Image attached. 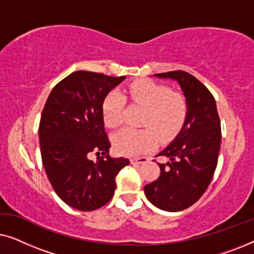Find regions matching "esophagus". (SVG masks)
I'll list each match as a JSON object with an SVG mask.
<instances>
[{
    "mask_svg": "<svg viewBox=\"0 0 254 254\" xmlns=\"http://www.w3.org/2000/svg\"><path fill=\"white\" fill-rule=\"evenodd\" d=\"M149 161L147 157H144V156H142V157H135V158H131L130 159V163L131 164H145Z\"/></svg>",
    "mask_w": 254,
    "mask_h": 254,
    "instance_id": "1",
    "label": "esophagus"
}]
</instances>
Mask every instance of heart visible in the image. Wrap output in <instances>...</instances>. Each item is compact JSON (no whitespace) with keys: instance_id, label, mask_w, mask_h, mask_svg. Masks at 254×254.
<instances>
[{"instance_id":"b5f03b06","label":"heart","mask_w":254,"mask_h":254,"mask_svg":"<svg viewBox=\"0 0 254 254\" xmlns=\"http://www.w3.org/2000/svg\"><path fill=\"white\" fill-rule=\"evenodd\" d=\"M126 95L135 105L144 109L141 125L143 129L124 128L113 135L116 150L121 155L136 156L156 145L157 136L169 141L179 133L189 117V102L179 91L151 79H138L126 89ZM125 102L118 91H111L103 102V118L107 127L116 128L123 121Z\"/></svg>"}]
</instances>
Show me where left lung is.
I'll list each match as a JSON object with an SVG mask.
<instances>
[{
    "label": "left lung",
    "mask_w": 254,
    "mask_h": 254,
    "mask_svg": "<svg viewBox=\"0 0 254 254\" xmlns=\"http://www.w3.org/2000/svg\"><path fill=\"white\" fill-rule=\"evenodd\" d=\"M155 76L179 83L189 102V117L175 141L157 155L169 161L158 163L159 177L144 186V193L159 209L179 211L195 203L213 179L221 147V121L214 96L190 72Z\"/></svg>",
    "instance_id": "left-lung-1"
}]
</instances>
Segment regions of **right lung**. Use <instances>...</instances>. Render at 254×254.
<instances>
[{
	"mask_svg": "<svg viewBox=\"0 0 254 254\" xmlns=\"http://www.w3.org/2000/svg\"><path fill=\"white\" fill-rule=\"evenodd\" d=\"M125 79L102 72H71L54 86L39 124L41 161L59 197L75 209L105 206L116 190V177L129 159L110 157L103 102ZM95 152L97 162L89 159Z\"/></svg>",
	"mask_w": 254,
	"mask_h": 254,
	"instance_id": "obj_1",
	"label": "right lung"
}]
</instances>
